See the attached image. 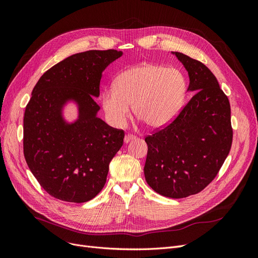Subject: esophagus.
Wrapping results in <instances>:
<instances>
[{
	"label": "esophagus",
	"instance_id": "34e87169",
	"mask_svg": "<svg viewBox=\"0 0 258 258\" xmlns=\"http://www.w3.org/2000/svg\"><path fill=\"white\" fill-rule=\"evenodd\" d=\"M136 139H137V136H134V135H130V134H128V135L124 136L123 141H124V143H129L130 141H132V140H136Z\"/></svg>",
	"mask_w": 258,
	"mask_h": 258
}]
</instances>
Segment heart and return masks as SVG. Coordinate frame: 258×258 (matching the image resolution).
Segmentation results:
<instances>
[{
	"label": "heart",
	"mask_w": 258,
	"mask_h": 258,
	"mask_svg": "<svg viewBox=\"0 0 258 258\" xmlns=\"http://www.w3.org/2000/svg\"><path fill=\"white\" fill-rule=\"evenodd\" d=\"M186 85L176 69L144 63L116 77L114 88L102 93L106 118L115 127H122L130 115L151 129H159L172 121L181 110Z\"/></svg>",
	"instance_id": "b5f03b06"
}]
</instances>
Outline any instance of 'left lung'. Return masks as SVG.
<instances>
[{
	"label": "left lung",
	"mask_w": 258,
	"mask_h": 258,
	"mask_svg": "<svg viewBox=\"0 0 258 258\" xmlns=\"http://www.w3.org/2000/svg\"><path fill=\"white\" fill-rule=\"evenodd\" d=\"M188 72L195 95L168 126L145 138L144 175L169 198L198 194L213 181L232 143L230 104L214 74L182 52H173Z\"/></svg>",
	"instance_id": "obj_1"
}]
</instances>
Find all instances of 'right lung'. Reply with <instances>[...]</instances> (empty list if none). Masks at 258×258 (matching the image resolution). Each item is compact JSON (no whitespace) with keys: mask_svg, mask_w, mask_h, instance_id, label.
Wrapping results in <instances>:
<instances>
[{"mask_svg":"<svg viewBox=\"0 0 258 258\" xmlns=\"http://www.w3.org/2000/svg\"><path fill=\"white\" fill-rule=\"evenodd\" d=\"M115 49L75 53L46 71L36 83L23 117V154L31 172L50 196L82 204L106 182L108 165L123 143V130L97 116L100 81L105 68L121 57ZM79 105L68 124L61 107Z\"/></svg>","mask_w":258,"mask_h":258,"instance_id":"add662e5","label":"right lung"}]
</instances>
